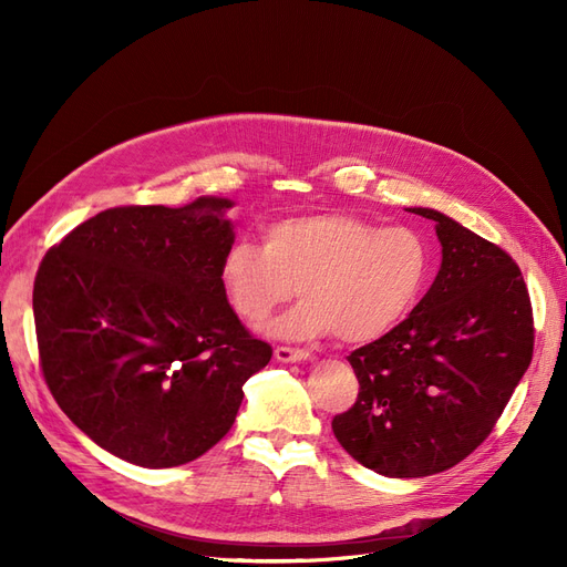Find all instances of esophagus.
<instances>
[{"instance_id":"esophagus-1","label":"esophagus","mask_w":567,"mask_h":567,"mask_svg":"<svg viewBox=\"0 0 567 567\" xmlns=\"http://www.w3.org/2000/svg\"><path fill=\"white\" fill-rule=\"evenodd\" d=\"M274 357H277V362H281V364H298V362H307L312 354L307 350H296V348H277L274 350Z\"/></svg>"}]
</instances>
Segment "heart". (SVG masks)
<instances>
[{
    "instance_id": "b5f03b06",
    "label": "heart",
    "mask_w": 567,
    "mask_h": 567,
    "mask_svg": "<svg viewBox=\"0 0 567 567\" xmlns=\"http://www.w3.org/2000/svg\"><path fill=\"white\" fill-rule=\"evenodd\" d=\"M262 241H234L221 255L219 277L234 310L252 323L300 286L307 298L269 329L286 340L381 338L414 310L431 274V248L419 231L375 227L348 213L279 219Z\"/></svg>"
}]
</instances>
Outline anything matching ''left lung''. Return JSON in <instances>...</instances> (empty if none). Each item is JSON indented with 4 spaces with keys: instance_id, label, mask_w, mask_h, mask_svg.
Here are the masks:
<instances>
[{
    "instance_id": "8db88e82",
    "label": "left lung",
    "mask_w": 567,
    "mask_h": 567,
    "mask_svg": "<svg viewBox=\"0 0 567 567\" xmlns=\"http://www.w3.org/2000/svg\"><path fill=\"white\" fill-rule=\"evenodd\" d=\"M442 265L400 326L354 350L359 394L333 419L354 461L385 477H425L466 458L502 416L532 362V307L518 265L433 208Z\"/></svg>"
}]
</instances>
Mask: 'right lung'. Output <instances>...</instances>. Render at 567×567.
Listing matches in <instances>:
<instances>
[{
    "label": "right lung",
    "mask_w": 567,
    "mask_h": 567,
    "mask_svg": "<svg viewBox=\"0 0 567 567\" xmlns=\"http://www.w3.org/2000/svg\"><path fill=\"white\" fill-rule=\"evenodd\" d=\"M234 200L132 205L82 221L40 265L44 381L80 431L142 468L198 458L229 433L244 383L271 359L219 277Z\"/></svg>",
    "instance_id": "obj_1"
}]
</instances>
